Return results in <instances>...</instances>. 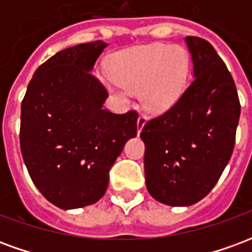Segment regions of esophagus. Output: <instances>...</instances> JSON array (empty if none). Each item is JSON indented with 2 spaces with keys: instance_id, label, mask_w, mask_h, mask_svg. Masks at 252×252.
I'll use <instances>...</instances> for the list:
<instances>
[{
  "instance_id": "34e87169",
  "label": "esophagus",
  "mask_w": 252,
  "mask_h": 252,
  "mask_svg": "<svg viewBox=\"0 0 252 252\" xmlns=\"http://www.w3.org/2000/svg\"><path fill=\"white\" fill-rule=\"evenodd\" d=\"M146 121H147V116L144 115V113H140V115H139V119H137V132L142 131L143 126L146 124Z\"/></svg>"
}]
</instances>
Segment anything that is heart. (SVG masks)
I'll list each match as a JSON object with an SVG mask.
<instances>
[{
	"label": "heart",
	"mask_w": 252,
	"mask_h": 252,
	"mask_svg": "<svg viewBox=\"0 0 252 252\" xmlns=\"http://www.w3.org/2000/svg\"><path fill=\"white\" fill-rule=\"evenodd\" d=\"M186 55L180 47L154 44L123 54L115 64L119 94L142 92L148 109L166 108L175 99L186 74Z\"/></svg>",
	"instance_id": "b5f03b06"
}]
</instances>
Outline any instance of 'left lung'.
Here are the masks:
<instances>
[{
  "instance_id": "8db88e82",
  "label": "left lung",
  "mask_w": 252,
  "mask_h": 252,
  "mask_svg": "<svg viewBox=\"0 0 252 252\" xmlns=\"http://www.w3.org/2000/svg\"><path fill=\"white\" fill-rule=\"evenodd\" d=\"M185 40L194 78L140 133L148 191L171 206L193 205L213 189L231 159L240 117L233 78L216 50L197 36Z\"/></svg>"
}]
</instances>
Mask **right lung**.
Wrapping results in <instances>:
<instances>
[{"instance_id": "obj_1", "label": "right lung", "mask_w": 252, "mask_h": 252, "mask_svg": "<svg viewBox=\"0 0 252 252\" xmlns=\"http://www.w3.org/2000/svg\"><path fill=\"white\" fill-rule=\"evenodd\" d=\"M105 47L97 40L57 52L37 67L21 102L24 163L39 191L62 209L104 195L110 167L137 133L136 110L102 108L108 92L90 71Z\"/></svg>"}]
</instances>
